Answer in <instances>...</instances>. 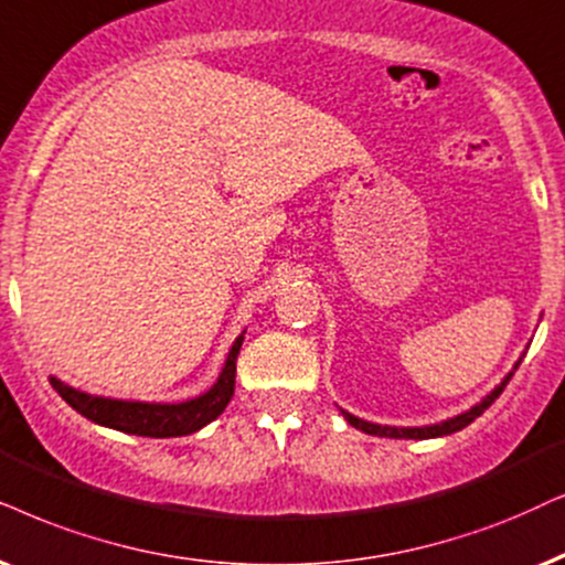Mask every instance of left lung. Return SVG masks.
Masks as SVG:
<instances>
[{
    "label": "left lung",
    "instance_id": "left-lung-1",
    "mask_svg": "<svg viewBox=\"0 0 565 565\" xmlns=\"http://www.w3.org/2000/svg\"><path fill=\"white\" fill-rule=\"evenodd\" d=\"M521 365V356L516 360V365H513V370L509 375L503 377L501 383L495 385V388L490 391L488 396L482 398V402H477L475 406H469L467 412H461V414H456V417H448V419H443V423H435V425H423V427H391V425H375V423H367V419H360V417H354V414H349V412H344L341 409V414H344V419L352 427H356V430H362V433H367V435H377V438H409V440H427V438H440V435H451V433H459V430H463V427L467 425H472L477 417H480V414L488 409V406L495 402L498 396L503 394V388L505 385H509V381H511V375L516 373V367Z\"/></svg>",
    "mask_w": 565,
    "mask_h": 565
}]
</instances>
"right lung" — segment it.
Wrapping results in <instances>:
<instances>
[{
	"instance_id": "obj_1",
	"label": "right lung",
	"mask_w": 565,
	"mask_h": 565,
	"mask_svg": "<svg viewBox=\"0 0 565 565\" xmlns=\"http://www.w3.org/2000/svg\"><path fill=\"white\" fill-rule=\"evenodd\" d=\"M245 341L242 331L226 354L224 367L205 394L188 402H127V398H109V396H93L85 391H77L73 385L62 383L60 377H49L54 391L64 402L88 417L90 423L111 427V430L127 435H142V438H180V435L198 433L226 409V404L234 396V373H237V354Z\"/></svg>"
}]
</instances>
